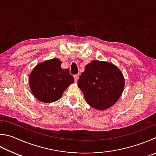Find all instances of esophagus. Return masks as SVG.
<instances>
[{"mask_svg": "<svg viewBox=\"0 0 156 156\" xmlns=\"http://www.w3.org/2000/svg\"><path fill=\"white\" fill-rule=\"evenodd\" d=\"M79 74H77V75H74V79H75V81L76 82L77 81L78 79H79Z\"/></svg>", "mask_w": 156, "mask_h": 156, "instance_id": "esophagus-1", "label": "esophagus"}]
</instances>
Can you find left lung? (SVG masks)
Returning a JSON list of instances; mask_svg holds the SVG:
<instances>
[{
	"instance_id": "1",
	"label": "left lung",
	"mask_w": 156,
	"mask_h": 156,
	"mask_svg": "<svg viewBox=\"0 0 156 156\" xmlns=\"http://www.w3.org/2000/svg\"><path fill=\"white\" fill-rule=\"evenodd\" d=\"M77 83L88 105L96 109L105 110L121 96L124 78L113 64L93 60L85 67Z\"/></svg>"
}]
</instances>
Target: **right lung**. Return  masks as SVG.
Listing matches in <instances>:
<instances>
[{
	"mask_svg": "<svg viewBox=\"0 0 156 156\" xmlns=\"http://www.w3.org/2000/svg\"><path fill=\"white\" fill-rule=\"evenodd\" d=\"M61 61L57 58L38 64L30 73L29 83L31 92L36 98L43 102L58 101L74 77L69 69L60 67Z\"/></svg>",
	"mask_w": 156,
	"mask_h": 156,
	"instance_id": "right-lung-1",
	"label": "right lung"
}]
</instances>
